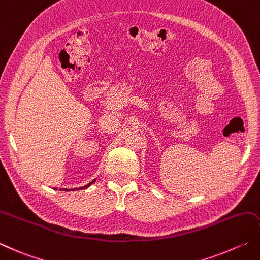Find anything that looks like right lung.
Masks as SVG:
<instances>
[{
	"instance_id": "obj_1",
	"label": "right lung",
	"mask_w": 260,
	"mask_h": 260,
	"mask_svg": "<svg viewBox=\"0 0 260 260\" xmlns=\"http://www.w3.org/2000/svg\"><path fill=\"white\" fill-rule=\"evenodd\" d=\"M95 181V179L94 180H92L91 182H89L88 185H85V186H83V187H80V188H73V189H71V190H79V189H85V188H88V187H90L91 185L93 184V182ZM55 189H57V188H55ZM59 190H65V191H69L70 189H66V188H64V189H59Z\"/></svg>"
}]
</instances>
